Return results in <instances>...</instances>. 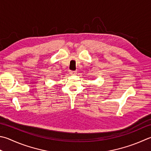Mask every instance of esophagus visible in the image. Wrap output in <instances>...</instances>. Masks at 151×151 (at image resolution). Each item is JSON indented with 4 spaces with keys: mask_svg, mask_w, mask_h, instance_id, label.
<instances>
[{
    "mask_svg": "<svg viewBox=\"0 0 151 151\" xmlns=\"http://www.w3.org/2000/svg\"><path fill=\"white\" fill-rule=\"evenodd\" d=\"M76 73H77L76 71H72V70L70 71V74H72V75H76Z\"/></svg>",
    "mask_w": 151,
    "mask_h": 151,
    "instance_id": "esophagus-1",
    "label": "esophagus"
}]
</instances>
